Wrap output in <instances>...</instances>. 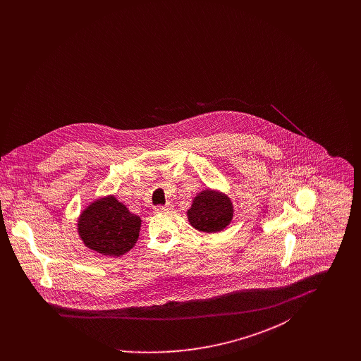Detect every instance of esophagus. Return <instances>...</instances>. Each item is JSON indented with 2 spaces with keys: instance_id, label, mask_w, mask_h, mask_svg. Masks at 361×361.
<instances>
[{
  "instance_id": "esophagus-1",
  "label": "esophagus",
  "mask_w": 361,
  "mask_h": 361,
  "mask_svg": "<svg viewBox=\"0 0 361 361\" xmlns=\"http://www.w3.org/2000/svg\"><path fill=\"white\" fill-rule=\"evenodd\" d=\"M169 209H172V206H171V204H166V206L154 207L155 212H162V211H169Z\"/></svg>"
}]
</instances>
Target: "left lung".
Masks as SVG:
<instances>
[{
    "instance_id": "1",
    "label": "left lung",
    "mask_w": 361,
    "mask_h": 361,
    "mask_svg": "<svg viewBox=\"0 0 361 361\" xmlns=\"http://www.w3.org/2000/svg\"><path fill=\"white\" fill-rule=\"evenodd\" d=\"M233 203L227 195L212 189L202 190L189 208V224L203 233H218L233 219Z\"/></svg>"
}]
</instances>
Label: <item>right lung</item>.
Here are the masks:
<instances>
[{"label": "right lung", "mask_w": 361, "mask_h": 361, "mask_svg": "<svg viewBox=\"0 0 361 361\" xmlns=\"http://www.w3.org/2000/svg\"><path fill=\"white\" fill-rule=\"evenodd\" d=\"M140 222L137 215L111 195L86 207L77 227L86 247L104 256L119 257L137 243Z\"/></svg>", "instance_id": "add662e5"}]
</instances>
